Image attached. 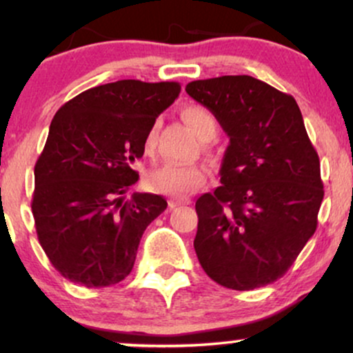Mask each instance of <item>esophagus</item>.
Returning <instances> with one entry per match:
<instances>
[{
	"instance_id": "1",
	"label": "esophagus",
	"mask_w": 353,
	"mask_h": 353,
	"mask_svg": "<svg viewBox=\"0 0 353 353\" xmlns=\"http://www.w3.org/2000/svg\"><path fill=\"white\" fill-rule=\"evenodd\" d=\"M189 199H184V197H179V199H169V209H176V208H179V205H185V204H189Z\"/></svg>"
}]
</instances>
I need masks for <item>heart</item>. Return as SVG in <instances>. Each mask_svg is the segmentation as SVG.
Listing matches in <instances>:
<instances>
[{"mask_svg": "<svg viewBox=\"0 0 353 353\" xmlns=\"http://www.w3.org/2000/svg\"><path fill=\"white\" fill-rule=\"evenodd\" d=\"M182 117L201 139L210 132L216 134V119L205 108H185L182 111ZM154 145H156V128H151L144 141L145 152H151ZM205 179H208V174L202 165L165 163L148 172L145 185L154 192L169 194V196H188V194L199 190L205 184Z\"/></svg>", "mask_w": 353, "mask_h": 353, "instance_id": "b5f03b06", "label": "heart"}]
</instances>
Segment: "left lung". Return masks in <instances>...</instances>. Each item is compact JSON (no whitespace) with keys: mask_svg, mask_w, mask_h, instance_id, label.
<instances>
[{"mask_svg":"<svg viewBox=\"0 0 353 353\" xmlns=\"http://www.w3.org/2000/svg\"><path fill=\"white\" fill-rule=\"evenodd\" d=\"M185 92L229 136L222 185L196 201L197 259L228 289L272 283L314 236L323 199L301 109L290 94L245 74L192 81Z\"/></svg>","mask_w":353,"mask_h":353,"instance_id":"1","label":"left lung"}]
</instances>
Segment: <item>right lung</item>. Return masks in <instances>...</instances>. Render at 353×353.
<instances>
[{
  "instance_id": "add662e5",
  "label": "right lung",
  "mask_w": 353,
  "mask_h": 353,
  "mask_svg": "<svg viewBox=\"0 0 353 353\" xmlns=\"http://www.w3.org/2000/svg\"><path fill=\"white\" fill-rule=\"evenodd\" d=\"M179 83L123 79L88 89L56 112L34 165L39 244L54 269L84 287L114 285L134 267L145 228L164 212L163 196L134 192L132 165Z\"/></svg>"
}]
</instances>
